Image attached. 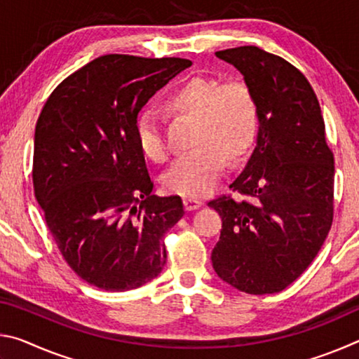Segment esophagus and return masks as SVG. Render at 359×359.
<instances>
[{"label": "esophagus", "instance_id": "34e87169", "mask_svg": "<svg viewBox=\"0 0 359 359\" xmlns=\"http://www.w3.org/2000/svg\"><path fill=\"white\" fill-rule=\"evenodd\" d=\"M184 204H185V209L187 210H196L201 208V205L204 204L201 199H194V198H185L184 199Z\"/></svg>", "mask_w": 359, "mask_h": 359}]
</instances>
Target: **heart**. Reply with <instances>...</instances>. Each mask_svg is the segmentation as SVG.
I'll list each match as a JSON object with an SVG mask.
<instances>
[{"label":"heart","mask_w":359,"mask_h":359,"mask_svg":"<svg viewBox=\"0 0 359 359\" xmlns=\"http://www.w3.org/2000/svg\"><path fill=\"white\" fill-rule=\"evenodd\" d=\"M172 117H190L194 149L177 158L166 172L165 187L185 198H203L214 190L226 161H241L250 154L259 136V106L250 85L222 82L217 77L187 79L163 100ZM136 141L142 155L165 161L168 144L155 115L137 120Z\"/></svg>","instance_id":"heart-1"}]
</instances>
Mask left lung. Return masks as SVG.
Masks as SVG:
<instances>
[{
  "label": "left lung",
  "instance_id": "1",
  "mask_svg": "<svg viewBox=\"0 0 359 359\" xmlns=\"http://www.w3.org/2000/svg\"><path fill=\"white\" fill-rule=\"evenodd\" d=\"M241 71L259 106V136L231 194L212 199L222 217L212 250L217 276L248 294L293 283L317 257L334 217V155L306 76L255 46L215 52Z\"/></svg>",
  "mask_w": 359,
  "mask_h": 359
}]
</instances>
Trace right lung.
I'll return each mask as SVG.
<instances>
[{
	"mask_svg": "<svg viewBox=\"0 0 359 359\" xmlns=\"http://www.w3.org/2000/svg\"><path fill=\"white\" fill-rule=\"evenodd\" d=\"M190 66L111 53L66 77L42 107L34 196L66 263L96 288H139L166 264L163 238L184 217V203L151 194L136 125L150 96Z\"/></svg>",
	"mask_w": 359,
	"mask_h": 359,
	"instance_id": "1",
	"label": "right lung"
}]
</instances>
